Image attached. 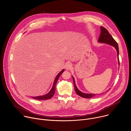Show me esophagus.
<instances>
[{"label":"esophagus","mask_w":131,"mask_h":131,"mask_svg":"<svg viewBox=\"0 0 131 131\" xmlns=\"http://www.w3.org/2000/svg\"><path fill=\"white\" fill-rule=\"evenodd\" d=\"M72 67V64L70 63H68L65 65V68L67 70H69Z\"/></svg>","instance_id":"obj_1"}]
</instances>
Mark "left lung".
Masks as SVG:
<instances>
[{
    "label": "left lung",
    "mask_w": 131,
    "mask_h": 131,
    "mask_svg": "<svg viewBox=\"0 0 131 131\" xmlns=\"http://www.w3.org/2000/svg\"><path fill=\"white\" fill-rule=\"evenodd\" d=\"M101 34L100 36V37L99 38L98 41L100 43H106L108 45H109L110 46H112L114 47L117 52V56H118V63L119 65V47L117 42L116 41V40L113 38L112 36L109 33L108 31L104 27L101 26ZM73 78V85L74 87V90H75V91L76 92L77 94L79 95L80 96L83 97V98H86V99H90L91 97H94L97 94H87V93H83L81 91H80L77 88L76 83H75V81H74V78L72 77Z\"/></svg>",
    "instance_id": "8db88e82"
}]
</instances>
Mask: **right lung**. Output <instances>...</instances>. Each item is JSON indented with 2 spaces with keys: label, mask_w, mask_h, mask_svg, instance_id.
I'll return each instance as SVG.
<instances>
[{
  "label": "right lung",
  "mask_w": 131,
  "mask_h": 131,
  "mask_svg": "<svg viewBox=\"0 0 131 131\" xmlns=\"http://www.w3.org/2000/svg\"><path fill=\"white\" fill-rule=\"evenodd\" d=\"M64 69H63L62 71H61L58 74V75L56 77L53 84V86L52 88L51 89V90H50V91L47 93V94L45 95H42V96H34V97H31L33 99L35 100H49L51 98H52L53 97V96L54 95V93H55V85L56 84H57L58 79L59 78V77H60V76L62 74V73L64 71Z\"/></svg>",
  "instance_id": "1"
}]
</instances>
